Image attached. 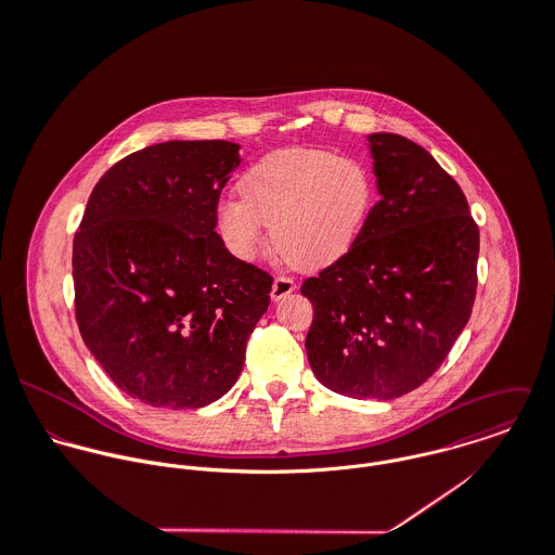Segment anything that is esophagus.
<instances>
[{
    "instance_id": "1",
    "label": "esophagus",
    "mask_w": 555,
    "mask_h": 555,
    "mask_svg": "<svg viewBox=\"0 0 555 555\" xmlns=\"http://www.w3.org/2000/svg\"><path fill=\"white\" fill-rule=\"evenodd\" d=\"M295 288H297V282H295L293 278H286V275H278V278L273 280L271 297H273V301H280V299H284L286 295H291Z\"/></svg>"
}]
</instances>
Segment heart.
<instances>
[{"instance_id":"obj_1","label":"heart","mask_w":555,"mask_h":555,"mask_svg":"<svg viewBox=\"0 0 555 555\" xmlns=\"http://www.w3.org/2000/svg\"><path fill=\"white\" fill-rule=\"evenodd\" d=\"M374 205V179L361 159L324 150L288 147L256 159L241 179V196L218 205L220 237L238 260H254L267 243L295 264L317 269L344 256Z\"/></svg>"}]
</instances>
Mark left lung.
I'll list each match as a JSON object with an SVG mask.
<instances>
[{
  "label": "left lung",
  "mask_w": 555,
  "mask_h": 555,
  "mask_svg": "<svg viewBox=\"0 0 555 555\" xmlns=\"http://www.w3.org/2000/svg\"><path fill=\"white\" fill-rule=\"evenodd\" d=\"M367 141L380 201L352 247L301 295L314 306L306 348L318 380L387 401L421 387L468 324L478 227L429 152L389 132Z\"/></svg>",
  "instance_id": "obj_1"
}]
</instances>
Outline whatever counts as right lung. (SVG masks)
<instances>
[{
  "label": "right lung",
  "instance_id": "right-lung-1",
  "mask_svg": "<svg viewBox=\"0 0 555 555\" xmlns=\"http://www.w3.org/2000/svg\"><path fill=\"white\" fill-rule=\"evenodd\" d=\"M229 141H168L113 164L95 183L73 245L85 346L130 397L203 408L243 370L273 278L216 233L238 166Z\"/></svg>",
  "mask_w": 555,
  "mask_h": 555
}]
</instances>
